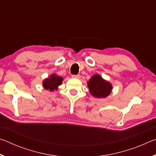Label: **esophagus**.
I'll return each instance as SVG.
<instances>
[{
  "instance_id": "34e87169",
  "label": "esophagus",
  "mask_w": 156,
  "mask_h": 156,
  "mask_svg": "<svg viewBox=\"0 0 156 156\" xmlns=\"http://www.w3.org/2000/svg\"><path fill=\"white\" fill-rule=\"evenodd\" d=\"M72 77L73 78H80V75H79V74H77V75H73L72 76Z\"/></svg>"
}]
</instances>
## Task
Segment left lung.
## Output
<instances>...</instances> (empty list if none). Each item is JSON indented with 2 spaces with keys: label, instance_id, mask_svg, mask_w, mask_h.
I'll list each match as a JSON object with an SVG mask.
<instances>
[{
  "label": "left lung",
  "instance_id": "1",
  "mask_svg": "<svg viewBox=\"0 0 156 156\" xmlns=\"http://www.w3.org/2000/svg\"><path fill=\"white\" fill-rule=\"evenodd\" d=\"M87 84L89 91L94 97L105 98L112 91V84L103 80L99 75L92 76Z\"/></svg>",
  "mask_w": 156,
  "mask_h": 156
}]
</instances>
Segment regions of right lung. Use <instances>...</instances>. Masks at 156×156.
Here are the masks:
<instances>
[{
    "instance_id": "1",
    "label": "right lung",
    "mask_w": 156,
    "mask_h": 156,
    "mask_svg": "<svg viewBox=\"0 0 156 156\" xmlns=\"http://www.w3.org/2000/svg\"><path fill=\"white\" fill-rule=\"evenodd\" d=\"M62 78L57 76L56 74H53L51 76V77L45 79L43 81V87L46 89L53 91L56 89L57 87L62 84Z\"/></svg>"
}]
</instances>
